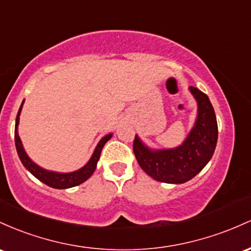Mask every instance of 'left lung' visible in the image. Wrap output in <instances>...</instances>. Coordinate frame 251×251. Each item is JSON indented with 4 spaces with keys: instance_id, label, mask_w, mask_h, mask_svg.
I'll return each instance as SVG.
<instances>
[{
    "instance_id": "1",
    "label": "left lung",
    "mask_w": 251,
    "mask_h": 251,
    "mask_svg": "<svg viewBox=\"0 0 251 251\" xmlns=\"http://www.w3.org/2000/svg\"><path fill=\"white\" fill-rule=\"evenodd\" d=\"M198 102V117L185 142L178 148L151 151L135 136L133 151L140 167L149 176L167 184H182L201 172L215 153L218 126L209 97L190 86Z\"/></svg>"
}]
</instances>
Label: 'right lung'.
<instances>
[{
	"instance_id": "right-lung-1",
	"label": "right lung",
	"mask_w": 251,
	"mask_h": 251,
	"mask_svg": "<svg viewBox=\"0 0 251 251\" xmlns=\"http://www.w3.org/2000/svg\"><path fill=\"white\" fill-rule=\"evenodd\" d=\"M21 109H22V104L19 109L18 116H16V122H15V146H16V151H18L20 160H21V162L24 163L25 167H26L36 179H39L40 181L44 182V184H46L47 186L53 187V188H70L73 186H77V185H80L81 182L88 180L96 170V166H97V161L100 160V151H102L104 145L111 139L112 135L111 134L106 135V136H104L103 139L100 141V143H98L97 147H96L94 154H92L91 159H90V161L86 163L83 168H80V170L72 172V173H57V172H50V171L44 170V168L39 167L38 165H35V163L28 157L24 147H22L21 140H20L19 134H18L19 115L20 112H21Z\"/></svg>"
}]
</instances>
